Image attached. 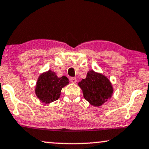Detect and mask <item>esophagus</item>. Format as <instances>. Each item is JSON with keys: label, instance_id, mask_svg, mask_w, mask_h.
Segmentation results:
<instances>
[{"label": "esophagus", "instance_id": "obj_1", "mask_svg": "<svg viewBox=\"0 0 149 149\" xmlns=\"http://www.w3.org/2000/svg\"><path fill=\"white\" fill-rule=\"evenodd\" d=\"M70 81L72 83H76L77 79L76 78H73V77H71V78H70Z\"/></svg>", "mask_w": 149, "mask_h": 149}]
</instances>
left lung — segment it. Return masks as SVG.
<instances>
[{
	"instance_id": "1",
	"label": "left lung",
	"mask_w": 149,
	"mask_h": 149,
	"mask_svg": "<svg viewBox=\"0 0 149 149\" xmlns=\"http://www.w3.org/2000/svg\"><path fill=\"white\" fill-rule=\"evenodd\" d=\"M82 90L84 97L91 105L100 106L108 101L113 93L110 80L104 75L89 71L86 78L78 83Z\"/></svg>"
}]
</instances>
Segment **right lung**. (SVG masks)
Wrapping results in <instances>:
<instances>
[{"label":"right lung","instance_id":"obj_1","mask_svg":"<svg viewBox=\"0 0 149 149\" xmlns=\"http://www.w3.org/2000/svg\"><path fill=\"white\" fill-rule=\"evenodd\" d=\"M68 84L69 80L66 76L58 78L56 73L49 70L39 77L35 93L41 102L49 104L60 97L61 90Z\"/></svg>","mask_w":149,"mask_h":149}]
</instances>
